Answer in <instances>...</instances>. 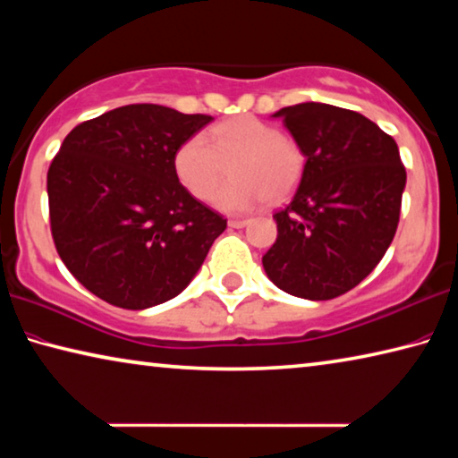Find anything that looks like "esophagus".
<instances>
[{
    "mask_svg": "<svg viewBox=\"0 0 458 458\" xmlns=\"http://www.w3.org/2000/svg\"><path fill=\"white\" fill-rule=\"evenodd\" d=\"M246 224H249V220H244V217H232V220H228L230 228H244Z\"/></svg>",
    "mask_w": 458,
    "mask_h": 458,
    "instance_id": "obj_1",
    "label": "esophagus"
}]
</instances>
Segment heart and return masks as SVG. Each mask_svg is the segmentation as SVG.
<instances>
[{
	"instance_id": "1",
	"label": "heart",
	"mask_w": 458,
	"mask_h": 458,
	"mask_svg": "<svg viewBox=\"0 0 458 458\" xmlns=\"http://www.w3.org/2000/svg\"><path fill=\"white\" fill-rule=\"evenodd\" d=\"M234 161V177L214 195V203L226 212H244L260 201L285 199L300 183L306 152L271 122L257 115H236L217 122L206 134H191L173 155L179 183L193 198L208 199Z\"/></svg>"
}]
</instances>
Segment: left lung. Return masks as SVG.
I'll use <instances>...</instances> for the list:
<instances>
[{"label":"left lung","mask_w":458,"mask_h":458,"mask_svg":"<svg viewBox=\"0 0 458 458\" xmlns=\"http://www.w3.org/2000/svg\"><path fill=\"white\" fill-rule=\"evenodd\" d=\"M275 118L301 144L293 199L275 212L277 241L263 267L303 300H334L367 277L394 241L405 166L394 138L365 115L328 104L283 107Z\"/></svg>","instance_id":"8db88e82"}]
</instances>
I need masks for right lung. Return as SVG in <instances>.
Instances as JSON below:
<instances>
[{
  "instance_id": "add662e5",
  "label": "right lung",
  "mask_w": 458,
  "mask_h": 458,
  "mask_svg": "<svg viewBox=\"0 0 458 458\" xmlns=\"http://www.w3.org/2000/svg\"><path fill=\"white\" fill-rule=\"evenodd\" d=\"M212 120L130 104L63 140L47 175L50 232L64 267L99 300L124 310L173 300L226 230L173 166L179 144Z\"/></svg>"
}]
</instances>
